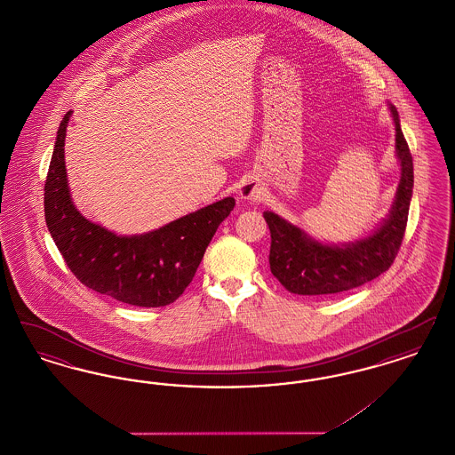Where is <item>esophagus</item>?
<instances>
[{"mask_svg":"<svg viewBox=\"0 0 455 455\" xmlns=\"http://www.w3.org/2000/svg\"><path fill=\"white\" fill-rule=\"evenodd\" d=\"M262 196V188L256 180H245L238 188V197L243 201H258Z\"/></svg>","mask_w":455,"mask_h":455,"instance_id":"esophagus-1","label":"esophagus"}]
</instances>
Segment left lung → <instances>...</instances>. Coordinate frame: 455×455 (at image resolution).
<instances>
[{"instance_id": "1", "label": "left lung", "mask_w": 455, "mask_h": 455, "mask_svg": "<svg viewBox=\"0 0 455 455\" xmlns=\"http://www.w3.org/2000/svg\"><path fill=\"white\" fill-rule=\"evenodd\" d=\"M389 108L395 126V156L401 165V179L389 215L371 234L345 243H325L280 215L264 212L271 232V273L290 293H341L380 276L395 259L406 232L414 175L397 108L392 104Z\"/></svg>"}]
</instances>
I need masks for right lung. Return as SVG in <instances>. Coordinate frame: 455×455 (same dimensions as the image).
I'll return each mask as SVG.
<instances>
[{
	"instance_id": "1",
	"label": "right lung",
	"mask_w": 455,
	"mask_h": 455,
	"mask_svg": "<svg viewBox=\"0 0 455 455\" xmlns=\"http://www.w3.org/2000/svg\"><path fill=\"white\" fill-rule=\"evenodd\" d=\"M71 110L60 124L44 186L49 234L71 273L88 288L136 307L175 302L188 284L218 225L235 206L223 197L186 217L140 235H117L84 217L69 195L65 138Z\"/></svg>"
}]
</instances>
